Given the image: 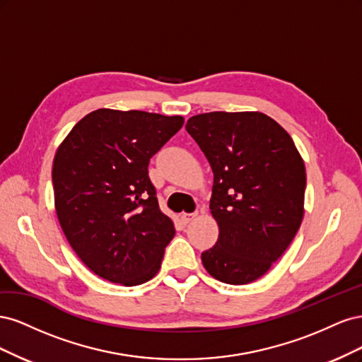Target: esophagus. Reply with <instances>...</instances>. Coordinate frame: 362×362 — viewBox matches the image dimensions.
<instances>
[{"instance_id":"esophagus-1","label":"esophagus","mask_w":362,"mask_h":362,"mask_svg":"<svg viewBox=\"0 0 362 362\" xmlns=\"http://www.w3.org/2000/svg\"><path fill=\"white\" fill-rule=\"evenodd\" d=\"M196 217V214L194 213H181L180 214V221L184 223V225H187V223H190L193 218Z\"/></svg>"}]
</instances>
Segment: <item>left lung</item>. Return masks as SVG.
I'll use <instances>...</instances> for the list:
<instances>
[{
    "label": "left lung",
    "mask_w": 362,
    "mask_h": 362,
    "mask_svg": "<svg viewBox=\"0 0 362 362\" xmlns=\"http://www.w3.org/2000/svg\"><path fill=\"white\" fill-rule=\"evenodd\" d=\"M213 169L216 245L202 252L210 275L231 286L261 278L302 223L306 173L293 139L259 112H211L187 120Z\"/></svg>",
    "instance_id": "8db88e82"
}]
</instances>
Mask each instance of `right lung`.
Returning <instances> with one entry per match:
<instances>
[{"label": "right lung", "mask_w": 362, "mask_h": 362, "mask_svg": "<svg viewBox=\"0 0 362 362\" xmlns=\"http://www.w3.org/2000/svg\"><path fill=\"white\" fill-rule=\"evenodd\" d=\"M182 124V116L100 108L59 146L52 163L59 222L100 278L133 287L160 270L175 228L160 210L148 164Z\"/></svg>", "instance_id": "add662e5"}]
</instances>
